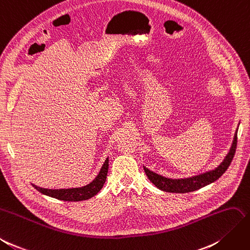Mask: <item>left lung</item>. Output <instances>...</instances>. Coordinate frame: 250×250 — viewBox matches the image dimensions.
Wrapping results in <instances>:
<instances>
[{
	"mask_svg": "<svg viewBox=\"0 0 250 250\" xmlns=\"http://www.w3.org/2000/svg\"><path fill=\"white\" fill-rule=\"evenodd\" d=\"M238 128L234 132V137H233L230 149H229L224 160L221 162V164L218 167H215L214 169L208 170L206 172L200 173L197 175H192V177H188V178L171 179V178H166V177H163V175L153 172L144 166L146 175L151 183L154 184L156 187H158L160 190L166 191V192H172V193L191 192L213 183V182H215L219 178H221V175L227 170V168L229 167V165H230L231 161L233 159L235 148H237Z\"/></svg>",
	"mask_w": 250,
	"mask_h": 250,
	"instance_id": "left-lung-1",
	"label": "left lung"
}]
</instances>
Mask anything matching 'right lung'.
Here are the masks:
<instances>
[{
    "instance_id": "1",
    "label": "right lung",
    "mask_w": 250,
    "mask_h": 250,
    "mask_svg": "<svg viewBox=\"0 0 250 250\" xmlns=\"http://www.w3.org/2000/svg\"><path fill=\"white\" fill-rule=\"evenodd\" d=\"M108 166H109L108 158H107L104 162L102 168H101L100 172L98 173L97 177L94 178V180L90 182L89 184L82 187L63 188V189H48V188H42L35 184H32V186L41 193L61 201L79 202V201L88 200L94 197V195H96L103 188L107 178V172H108Z\"/></svg>"
}]
</instances>
